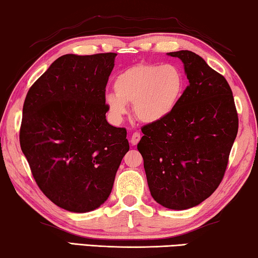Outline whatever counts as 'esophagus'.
<instances>
[{"label": "esophagus", "instance_id": "34e87169", "mask_svg": "<svg viewBox=\"0 0 258 258\" xmlns=\"http://www.w3.org/2000/svg\"><path fill=\"white\" fill-rule=\"evenodd\" d=\"M140 138H141V136H140V133H138V132H136V133H133L132 136H131V145L132 146H136L138 142L140 141Z\"/></svg>", "mask_w": 258, "mask_h": 258}]
</instances>
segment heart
Instances as JSON below:
<instances>
[{"mask_svg": "<svg viewBox=\"0 0 258 258\" xmlns=\"http://www.w3.org/2000/svg\"><path fill=\"white\" fill-rule=\"evenodd\" d=\"M183 87L182 74L171 64H137L117 76L114 94L105 96V105L114 121H120L128 112L127 104H132L138 120L155 124L174 111Z\"/></svg>", "mask_w": 258, "mask_h": 258, "instance_id": "b5f03b06", "label": "heart"}]
</instances>
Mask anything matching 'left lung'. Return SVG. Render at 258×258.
<instances>
[{"mask_svg": "<svg viewBox=\"0 0 258 258\" xmlns=\"http://www.w3.org/2000/svg\"><path fill=\"white\" fill-rule=\"evenodd\" d=\"M167 54L182 61L189 86L166 119L142 127L138 151L154 201L187 210L222 180L239 118L228 82L202 56L191 51Z\"/></svg>", "mask_w": 258, "mask_h": 258, "instance_id": "left-lung-1", "label": "left lung"}]
</instances>
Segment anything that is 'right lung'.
Masks as SVG:
<instances>
[{"mask_svg":"<svg viewBox=\"0 0 258 258\" xmlns=\"http://www.w3.org/2000/svg\"><path fill=\"white\" fill-rule=\"evenodd\" d=\"M116 53L62 55L30 88L19 142L39 189L69 212L104 204L128 152L125 128L105 118Z\"/></svg>","mask_w":258,"mask_h":258,"instance_id":"add662e5","label":"right lung"}]
</instances>
